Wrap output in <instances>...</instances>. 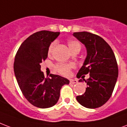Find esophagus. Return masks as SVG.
<instances>
[{"label":"esophagus","mask_w":127,"mask_h":127,"mask_svg":"<svg viewBox=\"0 0 127 127\" xmlns=\"http://www.w3.org/2000/svg\"><path fill=\"white\" fill-rule=\"evenodd\" d=\"M77 82H78V81H77V80H76V79H70V84H75V83H76Z\"/></svg>","instance_id":"34e87169"}]
</instances>
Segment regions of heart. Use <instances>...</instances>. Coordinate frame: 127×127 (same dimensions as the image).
Here are the masks:
<instances>
[{
	"label": "heart",
	"instance_id": "heart-1",
	"mask_svg": "<svg viewBox=\"0 0 127 127\" xmlns=\"http://www.w3.org/2000/svg\"><path fill=\"white\" fill-rule=\"evenodd\" d=\"M68 48L72 51H74L76 49H81V44L77 40H68L67 42ZM55 45H56V42H51V44L49 45L48 48V55H51L53 53L54 49H55ZM74 67V65L73 64H64V63H59L57 64L55 66V69L59 72L60 74L63 75V76H68L69 75L70 72V70L72 68Z\"/></svg>",
	"mask_w": 127,
	"mask_h": 127
}]
</instances>
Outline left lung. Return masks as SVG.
Listing matches in <instances>:
<instances>
[{
	"label": "left lung",
	"instance_id": "obj_1",
	"mask_svg": "<svg viewBox=\"0 0 127 127\" xmlns=\"http://www.w3.org/2000/svg\"><path fill=\"white\" fill-rule=\"evenodd\" d=\"M73 36L85 44L87 52L76 77L90 75L86 81L83 79L87 83L86 91L77 96L76 100L86 108L96 109L105 104L112 95L119 74L117 60L111 46L99 36L88 32H74Z\"/></svg>",
	"mask_w": 127,
	"mask_h": 127
}]
</instances>
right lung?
Instances as JSON below:
<instances>
[{
    "mask_svg": "<svg viewBox=\"0 0 127 127\" xmlns=\"http://www.w3.org/2000/svg\"><path fill=\"white\" fill-rule=\"evenodd\" d=\"M59 34L48 31L32 34L21 44L14 59V74L23 95L31 104L40 109L54 106L62 87L69 84L67 79L57 74L45 78L40 70V64L48 57V46Z\"/></svg>",
    "mask_w": 127,
    "mask_h": 127,
    "instance_id": "add662e5",
    "label": "right lung"
}]
</instances>
